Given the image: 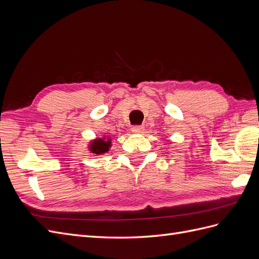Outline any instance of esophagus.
Masks as SVG:
<instances>
[{"mask_svg":"<svg viewBox=\"0 0 259 259\" xmlns=\"http://www.w3.org/2000/svg\"><path fill=\"white\" fill-rule=\"evenodd\" d=\"M145 130V127L143 125H134V126L132 127V132L133 133H136V134H139V133H143Z\"/></svg>","mask_w":259,"mask_h":259,"instance_id":"obj_1","label":"esophagus"}]
</instances>
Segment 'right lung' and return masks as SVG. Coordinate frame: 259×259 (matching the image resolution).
I'll return each mask as SVG.
<instances>
[{"instance_id":"right-lung-1","label":"right lung","mask_w":259,"mask_h":259,"mask_svg":"<svg viewBox=\"0 0 259 259\" xmlns=\"http://www.w3.org/2000/svg\"><path fill=\"white\" fill-rule=\"evenodd\" d=\"M111 147V140L106 138H97L92 142L90 149L93 153L100 154L109 151V148Z\"/></svg>"}]
</instances>
